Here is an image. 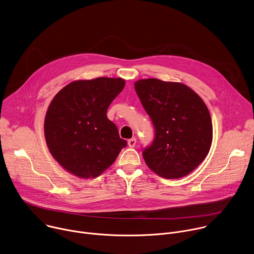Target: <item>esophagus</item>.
I'll return each mask as SVG.
<instances>
[{"instance_id":"1","label":"esophagus","mask_w":254,"mask_h":254,"mask_svg":"<svg viewBox=\"0 0 254 254\" xmlns=\"http://www.w3.org/2000/svg\"><path fill=\"white\" fill-rule=\"evenodd\" d=\"M135 143H136V139H135L134 137H132V138H130V139L127 140V144H128L129 148L135 147Z\"/></svg>"}]
</instances>
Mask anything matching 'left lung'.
Returning <instances> with one entry per match:
<instances>
[{
    "label": "left lung",
    "instance_id": "left-lung-1",
    "mask_svg": "<svg viewBox=\"0 0 254 254\" xmlns=\"http://www.w3.org/2000/svg\"><path fill=\"white\" fill-rule=\"evenodd\" d=\"M134 89L156 130L152 146L142 152L147 166L165 179L189 175L205 160L212 144L207 105L181 82L139 79Z\"/></svg>",
    "mask_w": 254,
    "mask_h": 254
}]
</instances>
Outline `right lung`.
<instances>
[{"instance_id":"add662e5","label":"right lung","mask_w":254,"mask_h":254,"mask_svg":"<svg viewBox=\"0 0 254 254\" xmlns=\"http://www.w3.org/2000/svg\"><path fill=\"white\" fill-rule=\"evenodd\" d=\"M125 85L121 77L80 79L53 97L45 116L44 134L50 154L65 171L81 179L96 178L127 147L106 116Z\"/></svg>"}]
</instances>
